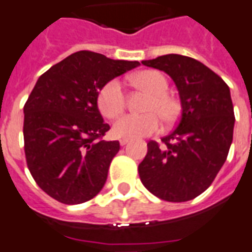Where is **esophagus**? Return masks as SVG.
Wrapping results in <instances>:
<instances>
[{"label":"esophagus","instance_id":"esophagus-1","mask_svg":"<svg viewBox=\"0 0 252 252\" xmlns=\"http://www.w3.org/2000/svg\"><path fill=\"white\" fill-rule=\"evenodd\" d=\"M127 143H128V139L127 138L120 139V144H121V146H125V144H127Z\"/></svg>","mask_w":252,"mask_h":252}]
</instances>
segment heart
Returning a JSON list of instances; mask_svg holds the SVG:
<instances>
[{
    "mask_svg": "<svg viewBox=\"0 0 252 252\" xmlns=\"http://www.w3.org/2000/svg\"><path fill=\"white\" fill-rule=\"evenodd\" d=\"M134 86L148 94L142 114H125L112 126L117 138H143L152 135L160 128V118L166 125L180 116V102L166 92L168 80L158 70H143L130 79ZM97 108L105 118H116L126 108V94L117 79L106 82L97 94Z\"/></svg>",
    "mask_w": 252,
    "mask_h": 252,
    "instance_id": "b5f03b06",
    "label": "heart"
}]
</instances>
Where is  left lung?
I'll list each match as a JSON object with an SVG mask.
<instances>
[{"label": "left lung", "mask_w": 252, "mask_h": 252, "mask_svg": "<svg viewBox=\"0 0 252 252\" xmlns=\"http://www.w3.org/2000/svg\"><path fill=\"white\" fill-rule=\"evenodd\" d=\"M142 63L170 75L182 113L161 143L148 142L139 177L155 196L187 202L211 186L228 158L235 121L230 91L216 72L191 57L166 54Z\"/></svg>", "instance_id": "8db88e82"}]
</instances>
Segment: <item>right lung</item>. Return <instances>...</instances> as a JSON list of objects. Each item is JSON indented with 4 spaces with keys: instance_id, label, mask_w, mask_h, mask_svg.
<instances>
[{
    "instance_id": "add662e5",
    "label": "right lung",
    "mask_w": 252,
    "mask_h": 252,
    "mask_svg": "<svg viewBox=\"0 0 252 252\" xmlns=\"http://www.w3.org/2000/svg\"><path fill=\"white\" fill-rule=\"evenodd\" d=\"M139 65L80 50L36 82L24 104V154L35 182L57 202H88L105 185L120 143L102 139L110 127L98 112L97 94Z\"/></svg>"
}]
</instances>
